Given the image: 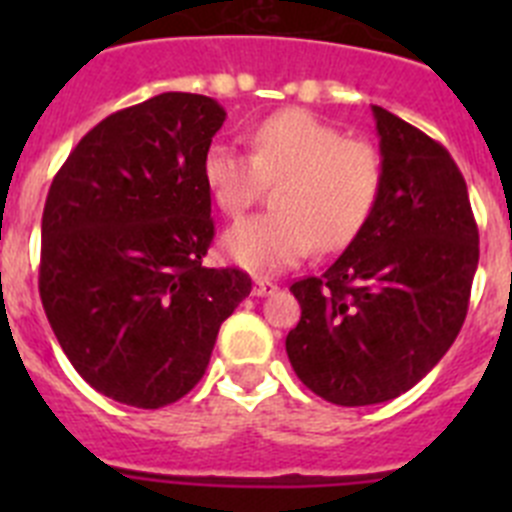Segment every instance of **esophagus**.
<instances>
[{
	"label": "esophagus",
	"mask_w": 512,
	"mask_h": 512,
	"mask_svg": "<svg viewBox=\"0 0 512 512\" xmlns=\"http://www.w3.org/2000/svg\"><path fill=\"white\" fill-rule=\"evenodd\" d=\"M271 292H277V284L271 282V279H264V277L253 279V295L266 297V295H271Z\"/></svg>",
	"instance_id": "esophagus-1"
}]
</instances>
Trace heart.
<instances>
[{
	"label": "heart",
	"mask_w": 512,
	"mask_h": 512,
	"mask_svg": "<svg viewBox=\"0 0 512 512\" xmlns=\"http://www.w3.org/2000/svg\"><path fill=\"white\" fill-rule=\"evenodd\" d=\"M251 156L215 143L202 158L212 202L241 217L266 184L274 212L248 217L223 238V251L253 271H277L312 248L333 253L366 228L384 187V164L366 140L346 138L307 110H279L251 130Z\"/></svg>",
	"instance_id": "b5f03b06"
}]
</instances>
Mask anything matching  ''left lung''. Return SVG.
<instances>
[{
	"instance_id": "1",
	"label": "left lung",
	"mask_w": 512,
	"mask_h": 512,
	"mask_svg": "<svg viewBox=\"0 0 512 512\" xmlns=\"http://www.w3.org/2000/svg\"><path fill=\"white\" fill-rule=\"evenodd\" d=\"M384 187L366 228L320 277L289 287L302 307L289 364L343 408L408 392L441 361L467 318L479 230L449 151L384 107Z\"/></svg>"
}]
</instances>
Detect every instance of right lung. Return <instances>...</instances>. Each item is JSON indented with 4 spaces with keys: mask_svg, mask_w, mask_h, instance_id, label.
Wrapping results in <instances>:
<instances>
[{
    "mask_svg": "<svg viewBox=\"0 0 512 512\" xmlns=\"http://www.w3.org/2000/svg\"><path fill=\"white\" fill-rule=\"evenodd\" d=\"M223 122L215 99L158 94L94 125L48 189L43 310L76 372L122 405L187 395L251 295L246 271L202 264L215 235L202 158Z\"/></svg>",
    "mask_w": 512,
    "mask_h": 512,
    "instance_id": "add662e5",
    "label": "right lung"
}]
</instances>
